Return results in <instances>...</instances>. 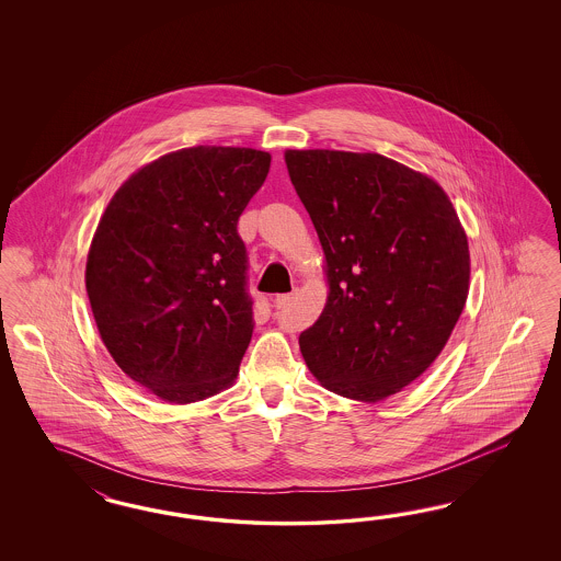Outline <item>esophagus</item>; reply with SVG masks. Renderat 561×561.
I'll return each mask as SVG.
<instances>
[{"label":"esophagus","instance_id":"34e87169","mask_svg":"<svg viewBox=\"0 0 561 561\" xmlns=\"http://www.w3.org/2000/svg\"><path fill=\"white\" fill-rule=\"evenodd\" d=\"M291 300H294V294H279V296H275L273 302H275L277 308H284V306H288Z\"/></svg>","mask_w":561,"mask_h":561}]
</instances>
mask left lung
I'll use <instances>...</instances> for the list:
<instances>
[{
    "label": "left lung",
    "mask_w": 561,
    "mask_h": 561,
    "mask_svg": "<svg viewBox=\"0 0 561 561\" xmlns=\"http://www.w3.org/2000/svg\"><path fill=\"white\" fill-rule=\"evenodd\" d=\"M324 253L329 294L300 335L327 391L378 403L440 356L469 296L471 255L446 191L387 156L286 150Z\"/></svg>",
    "instance_id": "1"
}]
</instances>
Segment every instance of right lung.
<instances>
[{
    "label": "right lung",
    "instance_id": "right-lung-1",
    "mask_svg": "<svg viewBox=\"0 0 561 561\" xmlns=\"http://www.w3.org/2000/svg\"><path fill=\"white\" fill-rule=\"evenodd\" d=\"M272 153L195 146L137 169L106 205L85 259L102 343L139 387L187 405L234 385L253 335L238 218Z\"/></svg>",
    "mask_w": 561,
    "mask_h": 561
}]
</instances>
